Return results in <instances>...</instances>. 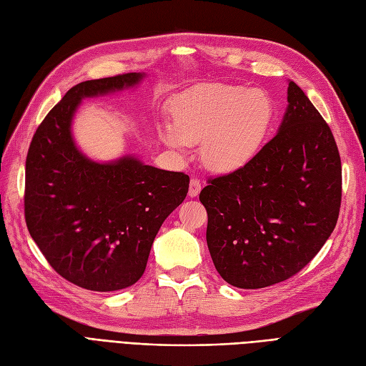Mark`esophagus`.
Instances as JSON below:
<instances>
[{"label": "esophagus", "instance_id": "esophagus-1", "mask_svg": "<svg viewBox=\"0 0 366 366\" xmlns=\"http://www.w3.org/2000/svg\"><path fill=\"white\" fill-rule=\"evenodd\" d=\"M201 191V182L198 179H191V183H189V197L194 198L199 194Z\"/></svg>", "mask_w": 366, "mask_h": 366}]
</instances>
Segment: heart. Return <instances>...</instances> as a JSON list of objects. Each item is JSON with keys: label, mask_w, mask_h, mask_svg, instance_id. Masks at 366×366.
Listing matches in <instances>:
<instances>
[{"label": "heart", "mask_w": 366, "mask_h": 366, "mask_svg": "<svg viewBox=\"0 0 366 366\" xmlns=\"http://www.w3.org/2000/svg\"><path fill=\"white\" fill-rule=\"evenodd\" d=\"M172 124L160 129L163 144L186 154L201 142L204 167L234 172L248 167L268 141L274 124L271 98L244 86L204 84L172 102Z\"/></svg>", "instance_id": "b5f03b06"}]
</instances>
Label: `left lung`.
<instances>
[{"label":"left lung","instance_id":"8db88e82","mask_svg":"<svg viewBox=\"0 0 366 366\" xmlns=\"http://www.w3.org/2000/svg\"><path fill=\"white\" fill-rule=\"evenodd\" d=\"M341 195V157L332 130L289 80L277 134L248 167L209 180L199 194L217 271L241 289L287 280L330 237Z\"/></svg>","mask_w":366,"mask_h":366}]
</instances>
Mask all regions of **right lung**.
<instances>
[{
	"instance_id": "right-lung-1",
	"label": "right lung",
	"mask_w": 366,
	"mask_h": 366,
	"mask_svg": "<svg viewBox=\"0 0 366 366\" xmlns=\"http://www.w3.org/2000/svg\"><path fill=\"white\" fill-rule=\"evenodd\" d=\"M130 72L71 87L37 127L25 162V222L36 245L63 279L110 292L141 279L151 245L186 198L189 177L127 154L95 162L72 136L81 99L136 87Z\"/></svg>"
}]
</instances>
